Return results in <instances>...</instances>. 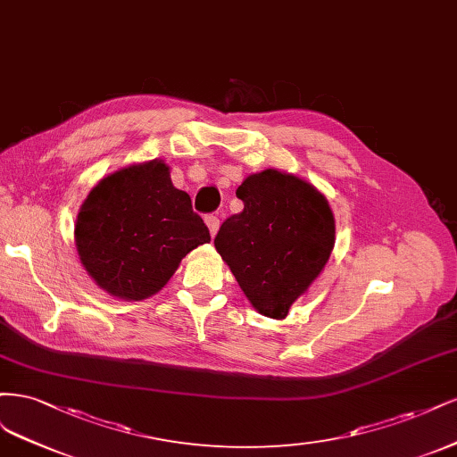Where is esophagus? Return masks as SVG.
I'll list each match as a JSON object with an SVG mask.
<instances>
[{
	"label": "esophagus",
	"instance_id": "1",
	"mask_svg": "<svg viewBox=\"0 0 457 457\" xmlns=\"http://www.w3.org/2000/svg\"><path fill=\"white\" fill-rule=\"evenodd\" d=\"M204 222H207V226H209V231H211V235L214 237V235L218 233V228H220V218L218 216H204Z\"/></svg>",
	"mask_w": 457,
	"mask_h": 457
}]
</instances>
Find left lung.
Instances as JSON below:
<instances>
[{
  "label": "left lung",
  "instance_id": "left-lung-1",
  "mask_svg": "<svg viewBox=\"0 0 457 457\" xmlns=\"http://www.w3.org/2000/svg\"><path fill=\"white\" fill-rule=\"evenodd\" d=\"M237 197L245 209L226 220L214 246L256 312L285 319L330 258V204L315 186L277 169L246 176Z\"/></svg>",
  "mask_w": 457,
  "mask_h": 457
}]
</instances>
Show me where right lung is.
Returning a JSON list of instances; mask_svg holds the SVG:
<instances>
[{"label":"right lung","mask_w":457,"mask_h":457,"mask_svg":"<svg viewBox=\"0 0 457 457\" xmlns=\"http://www.w3.org/2000/svg\"><path fill=\"white\" fill-rule=\"evenodd\" d=\"M73 235L93 281L129 302L154 296L187 253L211 241L209 228L186 191L172 186L161 159L102 179L83 201Z\"/></svg>","instance_id":"1"}]
</instances>
